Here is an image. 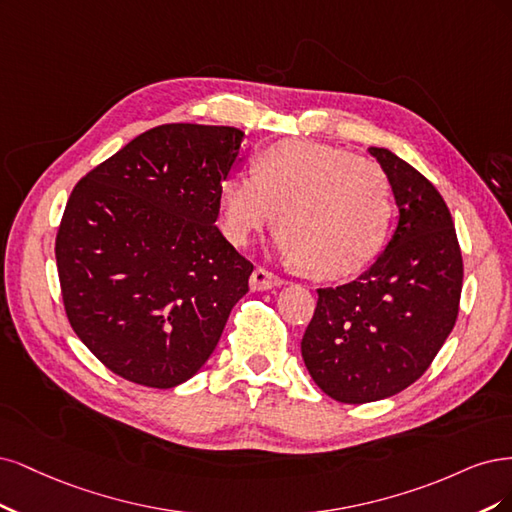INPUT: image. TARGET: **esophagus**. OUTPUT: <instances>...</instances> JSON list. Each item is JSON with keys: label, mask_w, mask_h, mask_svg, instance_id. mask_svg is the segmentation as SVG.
I'll list each match as a JSON object with an SVG mask.
<instances>
[{"label": "esophagus", "mask_w": 512, "mask_h": 512, "mask_svg": "<svg viewBox=\"0 0 512 512\" xmlns=\"http://www.w3.org/2000/svg\"><path fill=\"white\" fill-rule=\"evenodd\" d=\"M283 283H285V280L280 278L278 274H274V272H270L266 268H261V266H257L253 270V274H251V287L257 289V291L272 289V287H278V285H283Z\"/></svg>", "instance_id": "1"}]
</instances>
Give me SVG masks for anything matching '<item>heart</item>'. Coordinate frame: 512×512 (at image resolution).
<instances>
[{
  "label": "heart",
  "mask_w": 512,
  "mask_h": 512,
  "mask_svg": "<svg viewBox=\"0 0 512 512\" xmlns=\"http://www.w3.org/2000/svg\"><path fill=\"white\" fill-rule=\"evenodd\" d=\"M221 227L244 246L276 214V246L321 278L359 272L383 249L391 185L381 166L336 146L280 140L255 155L253 174L221 185Z\"/></svg>",
  "instance_id": "obj_1"
}]
</instances>
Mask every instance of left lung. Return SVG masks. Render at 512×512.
<instances>
[{"label": "left lung", "mask_w": 512, "mask_h": 512, "mask_svg": "<svg viewBox=\"0 0 512 512\" xmlns=\"http://www.w3.org/2000/svg\"><path fill=\"white\" fill-rule=\"evenodd\" d=\"M385 170L398 227L359 278L317 289L302 357L329 398L366 404L391 398L432 366L457 321L464 259L451 212L421 172L387 148H370Z\"/></svg>", "instance_id": "8db88e82"}]
</instances>
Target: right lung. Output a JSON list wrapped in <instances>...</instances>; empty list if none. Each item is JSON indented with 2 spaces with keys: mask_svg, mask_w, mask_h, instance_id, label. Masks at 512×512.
Here are the masks:
<instances>
[{
  "mask_svg": "<svg viewBox=\"0 0 512 512\" xmlns=\"http://www.w3.org/2000/svg\"><path fill=\"white\" fill-rule=\"evenodd\" d=\"M242 136L223 125H159L72 189L55 240L63 308L125 381H189L249 291L253 263L214 225Z\"/></svg>",
  "mask_w": 512,
  "mask_h": 512,
  "instance_id": "add662e5",
  "label": "right lung"
}]
</instances>
